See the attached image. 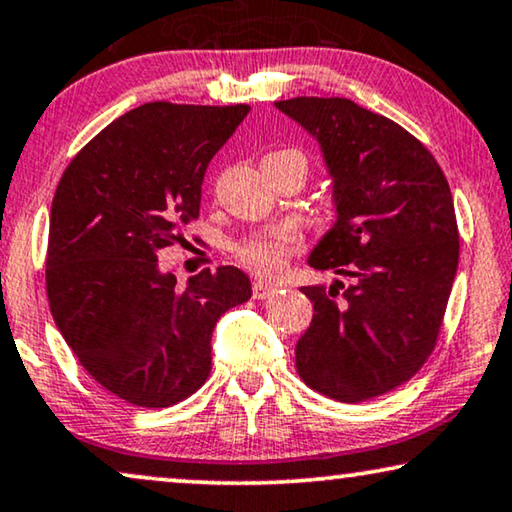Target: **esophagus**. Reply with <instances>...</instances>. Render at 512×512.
Masks as SVG:
<instances>
[{
  "label": "esophagus",
  "instance_id": "1",
  "mask_svg": "<svg viewBox=\"0 0 512 512\" xmlns=\"http://www.w3.org/2000/svg\"><path fill=\"white\" fill-rule=\"evenodd\" d=\"M278 292V285H271V283H262V280H257V283L253 285V297L255 299H269L273 297V294Z\"/></svg>",
  "mask_w": 512,
  "mask_h": 512
}]
</instances>
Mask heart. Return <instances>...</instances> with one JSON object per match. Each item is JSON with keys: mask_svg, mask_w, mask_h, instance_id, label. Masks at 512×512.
<instances>
[{"mask_svg": "<svg viewBox=\"0 0 512 512\" xmlns=\"http://www.w3.org/2000/svg\"><path fill=\"white\" fill-rule=\"evenodd\" d=\"M299 248V236L292 229H273V232L253 236L239 246V259L259 276H278L285 269L287 257Z\"/></svg>", "mask_w": 512, "mask_h": 512, "instance_id": "1", "label": "heart"}]
</instances>
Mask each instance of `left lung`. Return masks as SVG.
<instances>
[{
  "instance_id": "left-lung-1",
  "label": "left lung",
  "mask_w": 512,
  "mask_h": 512,
  "mask_svg": "<svg viewBox=\"0 0 512 512\" xmlns=\"http://www.w3.org/2000/svg\"><path fill=\"white\" fill-rule=\"evenodd\" d=\"M273 106L318 141L331 181L334 225L308 264L350 278L301 287L313 322L297 371L329 399L380 397L415 376L441 329L459 262L450 185L413 134L350 99Z\"/></svg>"
}]
</instances>
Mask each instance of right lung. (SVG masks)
I'll return each mask as SVG.
<instances>
[{"label":"right lung","mask_w":512,"mask_h":512,"mask_svg":"<svg viewBox=\"0 0 512 512\" xmlns=\"http://www.w3.org/2000/svg\"><path fill=\"white\" fill-rule=\"evenodd\" d=\"M250 111L153 102L78 153L50 208V313L85 371L132 406L167 408L204 385L211 336L253 294L236 266L176 285L157 253L199 215L213 155Z\"/></svg>","instance_id":"obj_1"}]
</instances>
